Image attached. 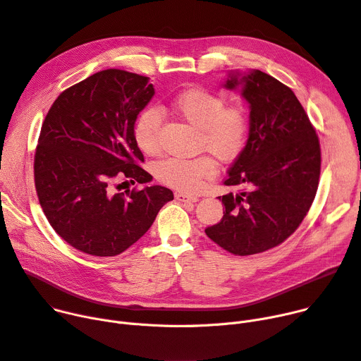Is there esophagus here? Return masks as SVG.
<instances>
[{
	"label": "esophagus",
	"mask_w": 361,
	"mask_h": 361,
	"mask_svg": "<svg viewBox=\"0 0 361 361\" xmlns=\"http://www.w3.org/2000/svg\"><path fill=\"white\" fill-rule=\"evenodd\" d=\"M176 199L178 202H184V203H196L199 200L197 196H188L185 193H180V191H178V193H176Z\"/></svg>",
	"instance_id": "esophagus-1"
}]
</instances>
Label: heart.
I'll list each match as a JSON object with an SVG mask.
<instances>
[{"mask_svg": "<svg viewBox=\"0 0 361 361\" xmlns=\"http://www.w3.org/2000/svg\"><path fill=\"white\" fill-rule=\"evenodd\" d=\"M173 109L199 129V145L222 161H232L247 145L250 122L241 107H226L225 100L218 94L203 88H187L171 102ZM162 117L158 109L142 110L133 125V139L137 148L148 155L158 151V133ZM216 173L214 161L202 155L193 159L168 158L157 168V178L170 187L181 191H196L203 181Z\"/></svg>", "mask_w": 361, "mask_h": 361, "instance_id": "b5f03b06", "label": "heart"}]
</instances>
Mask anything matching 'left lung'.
Listing matches in <instances>:
<instances>
[{
  "mask_svg": "<svg viewBox=\"0 0 361 361\" xmlns=\"http://www.w3.org/2000/svg\"><path fill=\"white\" fill-rule=\"evenodd\" d=\"M224 88L239 90L250 104L247 145L225 180L245 190L219 197L224 218L204 232L231 254L251 255L277 247L302 224L318 190L321 148L295 92L271 75L231 71Z\"/></svg>",
  "mask_w": 361,
  "mask_h": 361,
  "instance_id": "obj_1",
  "label": "left lung"
}]
</instances>
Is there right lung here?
<instances>
[{"label":"right lung","instance_id":"obj_1","mask_svg":"<svg viewBox=\"0 0 361 361\" xmlns=\"http://www.w3.org/2000/svg\"><path fill=\"white\" fill-rule=\"evenodd\" d=\"M154 94L148 77L106 69L61 92L44 117L35 155L37 197L55 232L85 254H122L174 199L162 185L113 188L118 180L152 181L139 166L133 125Z\"/></svg>","mask_w":361,"mask_h":361}]
</instances>
